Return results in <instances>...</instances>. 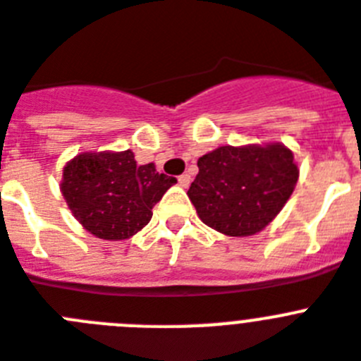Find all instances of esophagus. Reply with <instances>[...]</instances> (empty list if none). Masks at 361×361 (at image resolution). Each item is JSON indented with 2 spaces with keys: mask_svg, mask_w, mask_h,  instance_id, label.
<instances>
[{
  "mask_svg": "<svg viewBox=\"0 0 361 361\" xmlns=\"http://www.w3.org/2000/svg\"><path fill=\"white\" fill-rule=\"evenodd\" d=\"M178 183H180L183 189H187V187L190 185V176L189 174H181L180 178H178Z\"/></svg>",
  "mask_w": 361,
  "mask_h": 361,
  "instance_id": "1",
  "label": "esophagus"
}]
</instances>
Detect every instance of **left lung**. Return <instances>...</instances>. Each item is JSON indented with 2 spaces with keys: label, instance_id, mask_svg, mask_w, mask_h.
I'll return each instance as SVG.
<instances>
[{
  "label": "left lung",
  "instance_id": "8db88e82",
  "mask_svg": "<svg viewBox=\"0 0 361 361\" xmlns=\"http://www.w3.org/2000/svg\"><path fill=\"white\" fill-rule=\"evenodd\" d=\"M187 195L205 226L229 237L262 231L292 196L299 169L281 143L218 147L198 159Z\"/></svg>",
  "mask_w": 361,
  "mask_h": 361
}]
</instances>
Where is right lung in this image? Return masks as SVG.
Returning <instances> with one entry per match:
<instances>
[{"instance_id":"right-lung-1","label":"right lung","mask_w":361,"mask_h":361,"mask_svg":"<svg viewBox=\"0 0 361 361\" xmlns=\"http://www.w3.org/2000/svg\"><path fill=\"white\" fill-rule=\"evenodd\" d=\"M176 183L154 163L137 165L132 150L84 152L63 166L60 189L86 231L104 240H124L141 231L152 207Z\"/></svg>"}]
</instances>
